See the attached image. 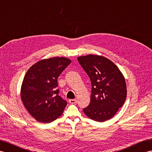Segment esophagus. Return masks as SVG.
<instances>
[{
  "label": "esophagus",
  "mask_w": 152,
  "mask_h": 152,
  "mask_svg": "<svg viewBox=\"0 0 152 152\" xmlns=\"http://www.w3.org/2000/svg\"><path fill=\"white\" fill-rule=\"evenodd\" d=\"M69 102L71 104H75L76 103H77V100L75 99H69Z\"/></svg>",
  "instance_id": "1"
}]
</instances>
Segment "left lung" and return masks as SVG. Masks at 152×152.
<instances>
[{"instance_id": "8db88e82", "label": "left lung", "mask_w": 152, "mask_h": 152, "mask_svg": "<svg viewBox=\"0 0 152 152\" xmlns=\"http://www.w3.org/2000/svg\"><path fill=\"white\" fill-rule=\"evenodd\" d=\"M80 64L90 77L92 93L85 114L96 121L112 118L122 107L126 98V85L123 74L110 60L88 54L77 58Z\"/></svg>"}]
</instances>
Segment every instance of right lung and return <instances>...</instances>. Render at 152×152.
<instances>
[{
	"label": "right lung",
	"mask_w": 152,
	"mask_h": 152,
	"mask_svg": "<svg viewBox=\"0 0 152 152\" xmlns=\"http://www.w3.org/2000/svg\"><path fill=\"white\" fill-rule=\"evenodd\" d=\"M71 61L54 57L39 61L27 71L21 87L24 107L34 118L49 123L62 114L67 102L59 96L58 77Z\"/></svg>",
	"instance_id": "1"
}]
</instances>
